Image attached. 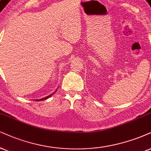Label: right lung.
I'll return each mask as SVG.
<instances>
[{
    "label": "right lung",
    "mask_w": 151,
    "mask_h": 151,
    "mask_svg": "<svg viewBox=\"0 0 151 151\" xmlns=\"http://www.w3.org/2000/svg\"><path fill=\"white\" fill-rule=\"evenodd\" d=\"M57 92V90H56L55 92ZM55 92H54V93H55ZM54 93H52V94H50V95H49V96H46V97H45V98L40 99H36V101H43V100H45V99H48V98H50V96H52V94H54Z\"/></svg>",
    "instance_id": "1"
}]
</instances>
